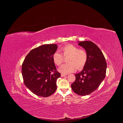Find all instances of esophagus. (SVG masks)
<instances>
[{"mask_svg": "<svg viewBox=\"0 0 123 123\" xmlns=\"http://www.w3.org/2000/svg\"><path fill=\"white\" fill-rule=\"evenodd\" d=\"M66 75H67L66 74H61V77H65V76H66Z\"/></svg>", "mask_w": 123, "mask_h": 123, "instance_id": "34e87169", "label": "esophagus"}]
</instances>
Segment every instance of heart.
<instances>
[{
    "label": "heart",
    "mask_w": 123,
    "mask_h": 123,
    "mask_svg": "<svg viewBox=\"0 0 123 123\" xmlns=\"http://www.w3.org/2000/svg\"><path fill=\"white\" fill-rule=\"evenodd\" d=\"M61 54L55 52L52 55V60L57 66H60L63 62L64 58L67 57L68 63L61 66L58 71L62 74H67L77 69H82L86 63L88 59L87 51L72 45H67L60 49Z\"/></svg>",
    "instance_id": "heart-1"
}]
</instances>
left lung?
Segmentation results:
<instances>
[{"instance_id":"obj_1","label":"left lung","mask_w":123,"mask_h":123,"mask_svg":"<svg viewBox=\"0 0 123 123\" xmlns=\"http://www.w3.org/2000/svg\"><path fill=\"white\" fill-rule=\"evenodd\" d=\"M88 54V59L82 71L75 74V80L71 85L73 91L85 96L95 91L106 74L107 62L101 49L91 41L79 42Z\"/></svg>"}]
</instances>
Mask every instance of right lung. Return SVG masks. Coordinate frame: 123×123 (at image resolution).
Here are the masks:
<instances>
[{
    "mask_svg": "<svg viewBox=\"0 0 123 123\" xmlns=\"http://www.w3.org/2000/svg\"><path fill=\"white\" fill-rule=\"evenodd\" d=\"M56 44H46L31 50L22 65V75L25 86L34 94L46 97L57 89L60 77L52 60Z\"/></svg>",
    "mask_w": 123,
    "mask_h": 123,
    "instance_id": "add662e5",
    "label": "right lung"
}]
</instances>
